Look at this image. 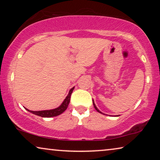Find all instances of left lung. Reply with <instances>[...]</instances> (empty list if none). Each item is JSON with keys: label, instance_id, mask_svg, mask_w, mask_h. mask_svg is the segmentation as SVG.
<instances>
[{"label": "left lung", "instance_id": "left-lung-1", "mask_svg": "<svg viewBox=\"0 0 160 160\" xmlns=\"http://www.w3.org/2000/svg\"><path fill=\"white\" fill-rule=\"evenodd\" d=\"M93 106H94V107H95V108L96 109V111H98V112H99V113H101V112H100V111L99 110H98V108H97V107H96V106H95V103H94V101H93Z\"/></svg>", "mask_w": 160, "mask_h": 160}]
</instances>
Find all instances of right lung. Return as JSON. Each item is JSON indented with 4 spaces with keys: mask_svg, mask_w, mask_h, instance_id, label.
I'll return each mask as SVG.
<instances>
[{
    "mask_svg": "<svg viewBox=\"0 0 160 160\" xmlns=\"http://www.w3.org/2000/svg\"><path fill=\"white\" fill-rule=\"evenodd\" d=\"M73 89L74 87H73V88L70 90L68 95L67 97L65 98V99L64 100V101H63L62 103L61 104L58 108L52 109V110L38 111H32L28 110L27 108L26 109H27L28 111H30V112L33 113V114L38 115L39 117H56V116L60 115L62 113L64 112V111L67 109L70 100H71V96L72 92H73Z\"/></svg>",
    "mask_w": 160,
    "mask_h": 160,
    "instance_id": "right-lung-1",
    "label": "right lung"
}]
</instances>
